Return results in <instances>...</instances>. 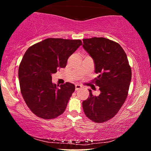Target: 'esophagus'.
Listing matches in <instances>:
<instances>
[{"instance_id":"obj_1","label":"esophagus","mask_w":151,"mask_h":151,"mask_svg":"<svg viewBox=\"0 0 151 151\" xmlns=\"http://www.w3.org/2000/svg\"><path fill=\"white\" fill-rule=\"evenodd\" d=\"M81 88H82V86L81 85H79V84H76V85H75V90L76 91H78Z\"/></svg>"}]
</instances>
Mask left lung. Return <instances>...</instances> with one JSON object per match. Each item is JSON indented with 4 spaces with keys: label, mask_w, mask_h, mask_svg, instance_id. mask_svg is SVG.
Here are the masks:
<instances>
[{
    "label": "left lung",
    "mask_w": 151,
    "mask_h": 151,
    "mask_svg": "<svg viewBox=\"0 0 151 151\" xmlns=\"http://www.w3.org/2000/svg\"><path fill=\"white\" fill-rule=\"evenodd\" d=\"M83 47L94 60L93 82L101 93L90 96L83 102L86 116L98 123L116 115L126 100L131 81V68L127 55L119 43L103 37L83 39Z\"/></svg>",
    "instance_id": "obj_1"
}]
</instances>
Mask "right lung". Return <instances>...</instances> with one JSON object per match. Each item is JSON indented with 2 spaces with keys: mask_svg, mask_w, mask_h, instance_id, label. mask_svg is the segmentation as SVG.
Wrapping results in <instances>:
<instances>
[{
  "mask_svg": "<svg viewBox=\"0 0 151 151\" xmlns=\"http://www.w3.org/2000/svg\"><path fill=\"white\" fill-rule=\"evenodd\" d=\"M82 45L81 40L49 38L28 48L19 65L20 91L27 105L40 118L52 119L63 113L75 86L57 85L52 75L65 68L68 57Z\"/></svg>",
  "mask_w": 151,
  "mask_h": 151,
  "instance_id": "obj_1",
  "label": "right lung"
}]
</instances>
